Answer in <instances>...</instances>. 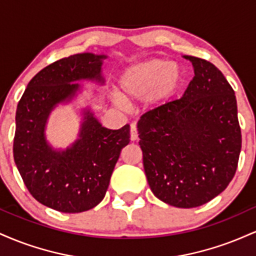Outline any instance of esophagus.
Returning a JSON list of instances; mask_svg holds the SVG:
<instances>
[{
    "label": "esophagus",
    "mask_w": 256,
    "mask_h": 256,
    "mask_svg": "<svg viewBox=\"0 0 256 256\" xmlns=\"http://www.w3.org/2000/svg\"><path fill=\"white\" fill-rule=\"evenodd\" d=\"M131 130H130V138L131 140H138V132H137V126L134 122H132L131 124Z\"/></svg>",
    "instance_id": "esophagus-1"
}]
</instances>
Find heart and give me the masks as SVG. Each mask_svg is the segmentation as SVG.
Masks as SVG:
<instances>
[{"mask_svg": "<svg viewBox=\"0 0 256 256\" xmlns=\"http://www.w3.org/2000/svg\"><path fill=\"white\" fill-rule=\"evenodd\" d=\"M184 80V71L177 62L154 58L128 67L118 79V94L125 101L144 98L156 106L171 98Z\"/></svg>", "mask_w": 256, "mask_h": 256, "instance_id": "heart-1", "label": "heart"}]
</instances>
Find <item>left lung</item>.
I'll list each match as a JSON object with an SVG mask.
<instances>
[{
  "mask_svg": "<svg viewBox=\"0 0 256 256\" xmlns=\"http://www.w3.org/2000/svg\"><path fill=\"white\" fill-rule=\"evenodd\" d=\"M182 98L154 108L137 124L143 166L152 194L178 208L202 206L234 178L242 136L234 91L204 58Z\"/></svg>",
  "mask_w": 256,
  "mask_h": 256,
  "instance_id": "1",
  "label": "left lung"
}]
</instances>
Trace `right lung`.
I'll return each instance as SVG.
<instances>
[{
	"mask_svg": "<svg viewBox=\"0 0 256 256\" xmlns=\"http://www.w3.org/2000/svg\"><path fill=\"white\" fill-rule=\"evenodd\" d=\"M106 55H71L44 67L31 79L16 116L14 161L30 194L40 204L62 213H80L98 206L106 195L120 152L130 142V125L104 128L90 110H84L79 138L56 150L46 142L49 114L70 102L80 84H104Z\"/></svg>",
	"mask_w": 256,
	"mask_h": 256,
	"instance_id": "add662e5",
	"label": "right lung"
}]
</instances>
